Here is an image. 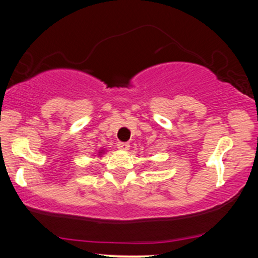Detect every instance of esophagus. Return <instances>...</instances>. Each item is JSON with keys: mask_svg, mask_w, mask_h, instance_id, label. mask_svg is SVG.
<instances>
[{"mask_svg": "<svg viewBox=\"0 0 258 258\" xmlns=\"http://www.w3.org/2000/svg\"><path fill=\"white\" fill-rule=\"evenodd\" d=\"M117 147L120 151H127L128 148H130V144L128 143H122V141H119V143L117 144Z\"/></svg>", "mask_w": 258, "mask_h": 258, "instance_id": "esophagus-1", "label": "esophagus"}]
</instances>
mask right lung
<instances>
[{
  "instance_id": "1",
  "label": "right lung",
  "mask_w": 258,
  "mask_h": 258,
  "mask_svg": "<svg viewBox=\"0 0 258 258\" xmlns=\"http://www.w3.org/2000/svg\"><path fill=\"white\" fill-rule=\"evenodd\" d=\"M105 153V150H104V148H100V150L99 151H98V157H100V155H103Z\"/></svg>"
}]
</instances>
